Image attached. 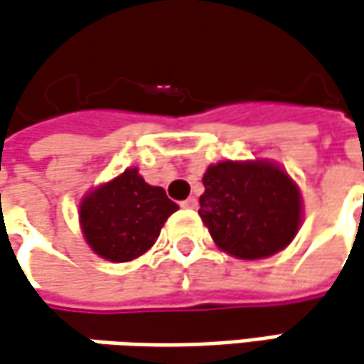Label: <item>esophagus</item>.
<instances>
[{"label":"esophagus","mask_w":364,"mask_h":364,"mask_svg":"<svg viewBox=\"0 0 364 364\" xmlns=\"http://www.w3.org/2000/svg\"><path fill=\"white\" fill-rule=\"evenodd\" d=\"M181 208H187V210H196V208H198V200H196V198H187L185 202H181Z\"/></svg>","instance_id":"obj_1"}]
</instances>
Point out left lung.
I'll use <instances>...</instances> for the list:
<instances>
[{
	"label": "left lung",
	"instance_id": "left-lung-1",
	"mask_svg": "<svg viewBox=\"0 0 364 364\" xmlns=\"http://www.w3.org/2000/svg\"><path fill=\"white\" fill-rule=\"evenodd\" d=\"M200 216L214 243L239 259H264L294 239L303 220L296 183L267 161H225L203 173Z\"/></svg>",
	"mask_w": 364,
	"mask_h": 364
}]
</instances>
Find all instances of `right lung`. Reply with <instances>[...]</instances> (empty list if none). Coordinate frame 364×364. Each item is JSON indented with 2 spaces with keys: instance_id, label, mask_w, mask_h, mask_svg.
Segmentation results:
<instances>
[{
  "instance_id": "1",
  "label": "right lung",
  "mask_w": 364,
  "mask_h": 364,
  "mask_svg": "<svg viewBox=\"0 0 364 364\" xmlns=\"http://www.w3.org/2000/svg\"><path fill=\"white\" fill-rule=\"evenodd\" d=\"M179 210L162 187L127 168L80 202V226L88 247L109 262H132L156 243L166 218Z\"/></svg>"
}]
</instances>
